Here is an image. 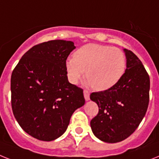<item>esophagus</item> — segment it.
I'll list each match as a JSON object with an SVG mask.
<instances>
[{"mask_svg": "<svg viewBox=\"0 0 159 159\" xmlns=\"http://www.w3.org/2000/svg\"><path fill=\"white\" fill-rule=\"evenodd\" d=\"M83 93H84V97H85V99H86V101L90 100V93H89V91H87V90H84Z\"/></svg>", "mask_w": 159, "mask_h": 159, "instance_id": "esophagus-1", "label": "esophagus"}]
</instances>
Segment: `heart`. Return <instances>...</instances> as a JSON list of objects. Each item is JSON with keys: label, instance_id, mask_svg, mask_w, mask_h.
<instances>
[{"label": "heart", "instance_id": "b5f03b06", "mask_svg": "<svg viewBox=\"0 0 159 159\" xmlns=\"http://www.w3.org/2000/svg\"><path fill=\"white\" fill-rule=\"evenodd\" d=\"M73 56L65 65L69 81L77 84L86 73L87 85L98 91L116 86L126 69L125 54L117 48L90 43L77 49Z\"/></svg>", "mask_w": 159, "mask_h": 159}]
</instances>
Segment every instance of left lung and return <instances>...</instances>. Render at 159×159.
<instances>
[{
    "label": "left lung",
    "instance_id": "obj_1",
    "mask_svg": "<svg viewBox=\"0 0 159 159\" xmlns=\"http://www.w3.org/2000/svg\"><path fill=\"white\" fill-rule=\"evenodd\" d=\"M124 52L127 68L120 82L109 90L94 92L90 96L98 107V115L90 121L92 132L107 143L122 141L133 133L149 105V74L133 52Z\"/></svg>",
    "mask_w": 159,
    "mask_h": 159
}]
</instances>
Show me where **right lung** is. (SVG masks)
<instances>
[{"label":"right lung","instance_id":"1","mask_svg":"<svg viewBox=\"0 0 159 159\" xmlns=\"http://www.w3.org/2000/svg\"><path fill=\"white\" fill-rule=\"evenodd\" d=\"M72 41L51 40L32 47L11 75V104L16 120L38 140L51 141L68 128L73 113L85 104L83 90L69 83L66 60Z\"/></svg>","mask_w":159,"mask_h":159}]
</instances>
